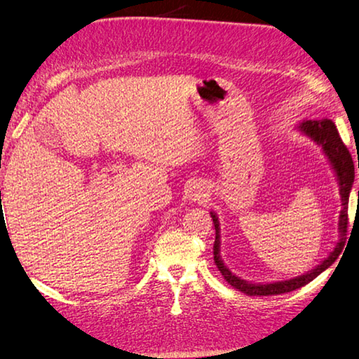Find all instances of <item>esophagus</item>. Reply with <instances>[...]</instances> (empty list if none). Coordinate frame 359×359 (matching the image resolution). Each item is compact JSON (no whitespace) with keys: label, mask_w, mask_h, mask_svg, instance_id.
<instances>
[{"label":"esophagus","mask_w":359,"mask_h":359,"mask_svg":"<svg viewBox=\"0 0 359 359\" xmlns=\"http://www.w3.org/2000/svg\"><path fill=\"white\" fill-rule=\"evenodd\" d=\"M204 198H205V188L204 187L194 185V187L190 188V190H188V199L193 201V202L202 201Z\"/></svg>","instance_id":"obj_1"}]
</instances>
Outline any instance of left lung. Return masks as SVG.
<instances>
[{"mask_svg": "<svg viewBox=\"0 0 359 359\" xmlns=\"http://www.w3.org/2000/svg\"><path fill=\"white\" fill-rule=\"evenodd\" d=\"M299 132L308 136L312 141L316 142L317 146L322 147L323 154L327 155L331 168L336 174L337 184H339V194H341V202H342V210L339 215V242L333 248V251L328 254V257H325L320 264L314 269L309 270L304 275H299L292 279H284V281H275V283H250L246 279L238 278L237 275L227 269L224 265L223 259H221V237H219V221L215 212H210V217L215 224V243H213V260L217 264L218 270L223 278L229 283L233 289H238L240 292L246 293L250 297H269V295H279V293L292 292L299 287H303L312 279H316L322 271H325L334 264L339 254H341L344 248V240L347 236V224H348V198L351 187H353L355 182V166L353 160H351V155L348 149L341 140V136L337 133V128L333 121L330 119H322V121H303L297 127ZM359 198V191H358Z\"/></svg>", "mask_w": 359, "mask_h": 359, "instance_id": "8db88e82", "label": "left lung"}]
</instances>
